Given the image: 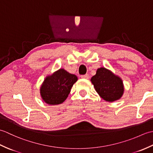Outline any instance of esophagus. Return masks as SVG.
I'll use <instances>...</instances> for the list:
<instances>
[{"mask_svg": "<svg viewBox=\"0 0 153 153\" xmlns=\"http://www.w3.org/2000/svg\"><path fill=\"white\" fill-rule=\"evenodd\" d=\"M81 77H82V79H87L89 78V76L88 74H85V75H83V76H81Z\"/></svg>", "mask_w": 153, "mask_h": 153, "instance_id": "esophagus-1", "label": "esophagus"}]
</instances>
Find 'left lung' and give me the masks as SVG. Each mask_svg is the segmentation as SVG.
Segmentation results:
<instances>
[{
  "label": "left lung",
  "instance_id": "obj_1",
  "mask_svg": "<svg viewBox=\"0 0 153 153\" xmlns=\"http://www.w3.org/2000/svg\"><path fill=\"white\" fill-rule=\"evenodd\" d=\"M91 82L97 93L106 101H116L123 95L124 85L121 77L105 67L97 70L96 74L91 77Z\"/></svg>",
  "mask_w": 153,
  "mask_h": 153
}]
</instances>
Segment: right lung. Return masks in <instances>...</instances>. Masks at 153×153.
Segmentation results:
<instances>
[{"instance_id": "obj_1", "label": "right lung", "mask_w": 153, "mask_h": 153, "mask_svg": "<svg viewBox=\"0 0 153 153\" xmlns=\"http://www.w3.org/2000/svg\"><path fill=\"white\" fill-rule=\"evenodd\" d=\"M77 77L63 68L48 75L40 87V95L43 101L49 105L62 104L67 99Z\"/></svg>"}]
</instances>
